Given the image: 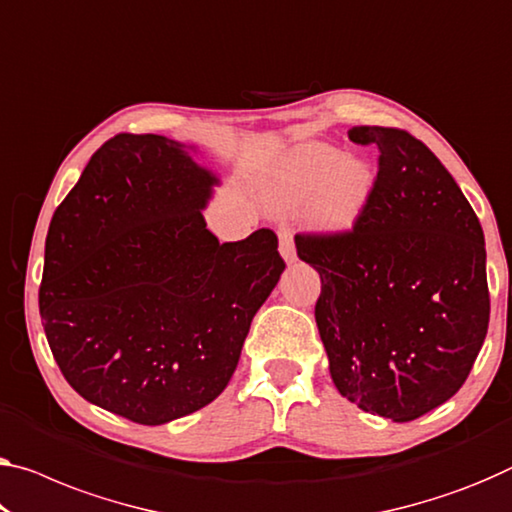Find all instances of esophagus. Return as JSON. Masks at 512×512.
Instances as JSON below:
<instances>
[{
  "label": "esophagus",
  "instance_id": "1",
  "mask_svg": "<svg viewBox=\"0 0 512 512\" xmlns=\"http://www.w3.org/2000/svg\"><path fill=\"white\" fill-rule=\"evenodd\" d=\"M279 251H281L283 261H286L288 265L297 261L295 240H293V233H290L288 229H281V231H279Z\"/></svg>",
  "mask_w": 512,
  "mask_h": 512
}]
</instances>
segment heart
<instances>
[{
  "mask_svg": "<svg viewBox=\"0 0 512 512\" xmlns=\"http://www.w3.org/2000/svg\"><path fill=\"white\" fill-rule=\"evenodd\" d=\"M373 171L359 157H345L327 144H306L286 157L261 190L272 210L309 206L311 224L329 235L355 229L373 192Z\"/></svg>",
  "mask_w": 512,
  "mask_h": 512,
  "instance_id": "b5f03b06",
  "label": "heart"
}]
</instances>
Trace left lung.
Returning a JSON list of instances; mask_svg holds the SVG:
<instances>
[{"label": "left lung", "instance_id": "8db88e82", "mask_svg": "<svg viewBox=\"0 0 512 512\" xmlns=\"http://www.w3.org/2000/svg\"><path fill=\"white\" fill-rule=\"evenodd\" d=\"M380 151L355 229L297 233L320 274L316 322L338 393L396 423L465 384L490 322L485 238L474 208L430 148L398 128L357 125Z\"/></svg>", "mask_w": 512, "mask_h": 512}]
</instances>
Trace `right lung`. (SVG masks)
<instances>
[{"instance_id":"right-lung-1","label":"right lung","mask_w":512,"mask_h":512,"mask_svg":"<svg viewBox=\"0 0 512 512\" xmlns=\"http://www.w3.org/2000/svg\"><path fill=\"white\" fill-rule=\"evenodd\" d=\"M215 185L180 141L123 132L47 231L38 309L52 355L82 398L141 426L226 389L286 270L270 229L219 245L201 212Z\"/></svg>"}]
</instances>
